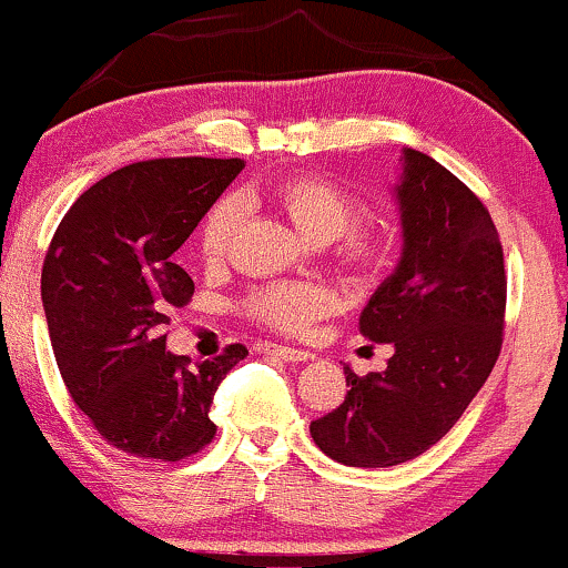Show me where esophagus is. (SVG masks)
<instances>
[{"mask_svg": "<svg viewBox=\"0 0 568 568\" xmlns=\"http://www.w3.org/2000/svg\"><path fill=\"white\" fill-rule=\"evenodd\" d=\"M262 355H272V357H280V361L285 363H304L310 361V352L298 349V347H280V344H258L256 347Z\"/></svg>", "mask_w": 568, "mask_h": 568, "instance_id": "obj_1", "label": "esophagus"}]
</instances>
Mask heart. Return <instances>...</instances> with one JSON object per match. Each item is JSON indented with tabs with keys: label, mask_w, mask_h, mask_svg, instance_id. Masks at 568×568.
Listing matches in <instances>:
<instances>
[{
	"label": "heart",
	"mask_w": 568,
	"mask_h": 568,
	"mask_svg": "<svg viewBox=\"0 0 568 568\" xmlns=\"http://www.w3.org/2000/svg\"><path fill=\"white\" fill-rule=\"evenodd\" d=\"M266 197L285 213V219L304 234L310 243H336L338 256L352 266H374L382 258V243L376 234L355 226L361 207L344 189L317 175H298L272 186ZM256 192H245L243 200L226 197L202 221L200 251L205 262H221L230 251L234 232L243 221V202H256ZM251 315L270 328L304 331L321 321L334 306V296L317 283H275L258 288L247 298Z\"/></svg>",
	"instance_id": "b5f03b06"
}]
</instances>
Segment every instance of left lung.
I'll use <instances>...</instances> for the list:
<instances>
[{
  "label": "left lung",
  "mask_w": 568,
  "mask_h": 568,
  "mask_svg": "<svg viewBox=\"0 0 568 568\" xmlns=\"http://www.w3.org/2000/svg\"><path fill=\"white\" fill-rule=\"evenodd\" d=\"M393 197L400 258L357 323L368 342L393 344V357L368 376L344 366L347 397L310 425L317 448L349 467H393L435 446L480 393L501 347L505 258L484 202L408 146Z\"/></svg>",
  "instance_id": "left-lung-1"
}]
</instances>
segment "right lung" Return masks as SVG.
<instances>
[{
	"instance_id": "right-lung-1",
	"label": "right lung",
	"mask_w": 568,
	"mask_h": 568,
	"mask_svg": "<svg viewBox=\"0 0 568 568\" xmlns=\"http://www.w3.org/2000/svg\"><path fill=\"white\" fill-rule=\"evenodd\" d=\"M243 168L135 162L80 194L58 224L42 266L50 344L74 403L120 452L179 462L216 435L213 393L247 349L230 344L189 366L165 352V325L194 293L175 251Z\"/></svg>"
}]
</instances>
